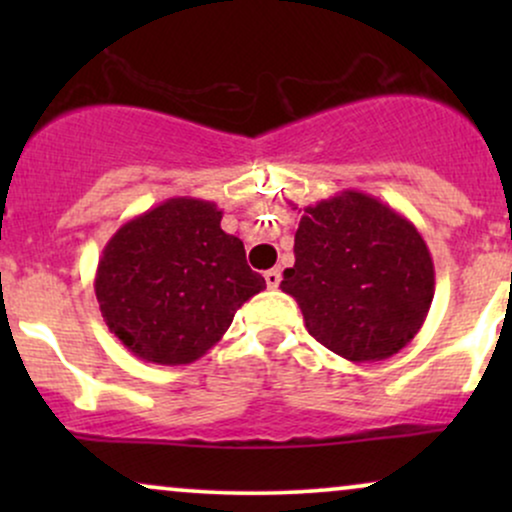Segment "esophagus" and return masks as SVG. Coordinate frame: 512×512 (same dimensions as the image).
<instances>
[{"label": "esophagus", "instance_id": "34e87169", "mask_svg": "<svg viewBox=\"0 0 512 512\" xmlns=\"http://www.w3.org/2000/svg\"><path fill=\"white\" fill-rule=\"evenodd\" d=\"M264 281H267L269 289H276V286L281 284V269L279 267L267 269V272H264Z\"/></svg>", "mask_w": 512, "mask_h": 512}]
</instances>
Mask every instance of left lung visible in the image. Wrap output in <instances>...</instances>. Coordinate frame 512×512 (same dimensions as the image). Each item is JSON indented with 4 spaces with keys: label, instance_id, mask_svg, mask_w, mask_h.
<instances>
[{
    "label": "left lung",
    "instance_id": "obj_1",
    "mask_svg": "<svg viewBox=\"0 0 512 512\" xmlns=\"http://www.w3.org/2000/svg\"><path fill=\"white\" fill-rule=\"evenodd\" d=\"M298 211L296 264L281 291L296 298L305 330L346 361L395 356L421 330L436 291L424 236L358 190Z\"/></svg>",
    "mask_w": 512,
    "mask_h": 512
}]
</instances>
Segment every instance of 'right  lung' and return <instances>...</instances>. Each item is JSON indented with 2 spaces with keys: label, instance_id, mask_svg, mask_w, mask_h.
I'll return each mask as SVG.
<instances>
[{
  "label": "right lung",
  "instance_id": "1",
  "mask_svg": "<svg viewBox=\"0 0 512 512\" xmlns=\"http://www.w3.org/2000/svg\"><path fill=\"white\" fill-rule=\"evenodd\" d=\"M221 216L207 199L170 197L105 243L93 279L101 315L142 361H197L221 342L240 305L267 289Z\"/></svg>",
  "mask_w": 512,
  "mask_h": 512
}]
</instances>
